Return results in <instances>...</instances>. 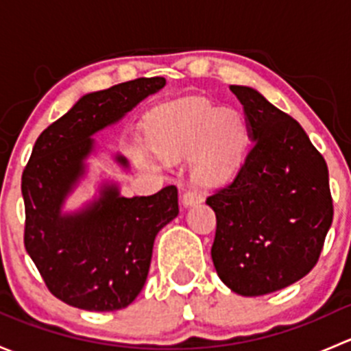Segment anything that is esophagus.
<instances>
[{
    "label": "esophagus",
    "mask_w": 351,
    "mask_h": 351,
    "mask_svg": "<svg viewBox=\"0 0 351 351\" xmlns=\"http://www.w3.org/2000/svg\"><path fill=\"white\" fill-rule=\"evenodd\" d=\"M202 202H204V195L198 192H185L182 197V204L185 207H192V205L202 204Z\"/></svg>",
    "instance_id": "1"
}]
</instances>
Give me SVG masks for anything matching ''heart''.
<instances>
[{
	"label": "heart",
	"instance_id": "obj_1",
	"mask_svg": "<svg viewBox=\"0 0 351 351\" xmlns=\"http://www.w3.org/2000/svg\"><path fill=\"white\" fill-rule=\"evenodd\" d=\"M147 144L159 158L189 154L193 178L204 185L231 180L250 144V125L238 110L221 108L207 98L186 97L156 108L146 123ZM141 168L156 169L158 158L134 151Z\"/></svg>",
	"mask_w": 351,
	"mask_h": 351
}]
</instances>
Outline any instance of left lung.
<instances>
[{
  "label": "left lung",
  "instance_id": "obj_1",
  "mask_svg": "<svg viewBox=\"0 0 351 351\" xmlns=\"http://www.w3.org/2000/svg\"><path fill=\"white\" fill-rule=\"evenodd\" d=\"M253 146L234 180L207 198L217 219L212 261L244 297L295 284L317 263L332 222L328 166L297 120L254 88L232 84Z\"/></svg>",
  "mask_w": 351,
  "mask_h": 351
}]
</instances>
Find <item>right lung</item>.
Segmentation results:
<instances>
[{
  "mask_svg": "<svg viewBox=\"0 0 351 351\" xmlns=\"http://www.w3.org/2000/svg\"><path fill=\"white\" fill-rule=\"evenodd\" d=\"M165 84V77H139L84 95L35 141L22 175L25 250L47 289L77 309L107 313L132 304L146 284L156 236L178 215L176 186L129 198L110 178L86 204L64 210L98 153L95 134ZM112 159L129 171L125 156Z\"/></svg>",
  "mask_w": 351,
  "mask_h": 351,
  "instance_id": "obj_1",
  "label": "right lung"
}]
</instances>
